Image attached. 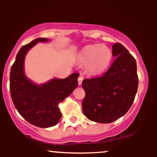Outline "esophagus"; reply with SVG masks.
I'll use <instances>...</instances> for the list:
<instances>
[{"label":"esophagus","instance_id":"esophagus-1","mask_svg":"<svg viewBox=\"0 0 157 157\" xmlns=\"http://www.w3.org/2000/svg\"><path fill=\"white\" fill-rule=\"evenodd\" d=\"M77 80H78L79 85H81V84H82V80H83V77L81 76V75H80V76L78 77V79H77Z\"/></svg>","mask_w":157,"mask_h":157}]
</instances>
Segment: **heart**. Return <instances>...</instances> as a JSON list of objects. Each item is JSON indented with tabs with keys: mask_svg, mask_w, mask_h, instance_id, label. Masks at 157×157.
I'll list each match as a JSON object with an SVG mask.
<instances>
[{
	"mask_svg": "<svg viewBox=\"0 0 157 157\" xmlns=\"http://www.w3.org/2000/svg\"><path fill=\"white\" fill-rule=\"evenodd\" d=\"M78 60L84 66H89L92 72L101 73L111 65L113 53L108 46L93 45L86 46L81 51Z\"/></svg>",
	"mask_w": 157,
	"mask_h": 157,
	"instance_id": "heart-1",
	"label": "heart"
}]
</instances>
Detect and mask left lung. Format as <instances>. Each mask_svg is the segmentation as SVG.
<instances>
[{"instance_id":"8db88e82","label":"left lung","mask_w":157,"mask_h":157,"mask_svg":"<svg viewBox=\"0 0 157 157\" xmlns=\"http://www.w3.org/2000/svg\"><path fill=\"white\" fill-rule=\"evenodd\" d=\"M115 60L100 76L85 79L82 112L89 120L110 123L125 115L132 105L138 88L134 57L121 44L112 46Z\"/></svg>"}]
</instances>
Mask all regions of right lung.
I'll return each mask as SVG.
<instances>
[{"label": "right lung", "mask_w": 157, "mask_h": 157, "mask_svg": "<svg viewBox=\"0 0 157 157\" xmlns=\"http://www.w3.org/2000/svg\"><path fill=\"white\" fill-rule=\"evenodd\" d=\"M46 41H48L46 38H37L22 46L11 68L10 77L11 97L16 109L27 122L40 128L58 123L62 117L58 104L78 85V73L71 74L65 79H52L40 86L26 77L23 65L27 52L37 42Z\"/></svg>", "instance_id": "add662e5"}]
</instances>
